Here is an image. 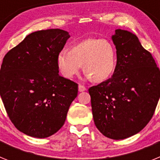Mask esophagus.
Listing matches in <instances>:
<instances>
[{
  "label": "esophagus",
  "mask_w": 160,
  "mask_h": 160,
  "mask_svg": "<svg viewBox=\"0 0 160 160\" xmlns=\"http://www.w3.org/2000/svg\"><path fill=\"white\" fill-rule=\"evenodd\" d=\"M85 90H87V88L86 87L82 86V85H78V91L79 92H82V91H85Z\"/></svg>",
  "instance_id": "esophagus-1"
}]
</instances>
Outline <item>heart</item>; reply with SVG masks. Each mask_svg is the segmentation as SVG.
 <instances>
[{"instance_id": "obj_1", "label": "heart", "mask_w": 160, "mask_h": 160, "mask_svg": "<svg viewBox=\"0 0 160 160\" xmlns=\"http://www.w3.org/2000/svg\"><path fill=\"white\" fill-rule=\"evenodd\" d=\"M117 62L116 49L110 41L88 38L73 45L70 49H62L57 55L60 73L67 78L83 71L94 82H102L114 73Z\"/></svg>"}]
</instances>
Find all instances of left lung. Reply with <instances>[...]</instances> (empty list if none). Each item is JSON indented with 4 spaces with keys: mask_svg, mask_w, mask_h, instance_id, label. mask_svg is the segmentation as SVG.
Wrapping results in <instances>:
<instances>
[{
    "mask_svg": "<svg viewBox=\"0 0 160 160\" xmlns=\"http://www.w3.org/2000/svg\"><path fill=\"white\" fill-rule=\"evenodd\" d=\"M112 40L117 53L113 76L89 94L96 128L107 138L123 139L152 119L160 97V70L132 32L116 29Z\"/></svg>",
    "mask_w": 160,
    "mask_h": 160,
    "instance_id": "1",
    "label": "left lung"
}]
</instances>
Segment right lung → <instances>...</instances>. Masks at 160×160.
Instances as JSON below:
<instances>
[{
  "label": "right lung",
  "instance_id": "1",
  "mask_svg": "<svg viewBox=\"0 0 160 160\" xmlns=\"http://www.w3.org/2000/svg\"><path fill=\"white\" fill-rule=\"evenodd\" d=\"M70 35L59 29L32 32L5 54L0 94L18 131L36 138L53 135L64 125L78 84L58 74L57 55Z\"/></svg>",
  "mask_w": 160,
  "mask_h": 160
}]
</instances>
